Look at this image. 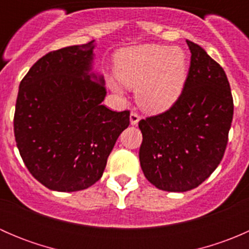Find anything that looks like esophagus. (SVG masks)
I'll return each mask as SVG.
<instances>
[{
    "label": "esophagus",
    "instance_id": "1",
    "mask_svg": "<svg viewBox=\"0 0 249 249\" xmlns=\"http://www.w3.org/2000/svg\"><path fill=\"white\" fill-rule=\"evenodd\" d=\"M140 119H141V117H140L139 114H137V113L132 112L131 114H130V124H131V125H137V124H139Z\"/></svg>",
    "mask_w": 249,
    "mask_h": 249
}]
</instances>
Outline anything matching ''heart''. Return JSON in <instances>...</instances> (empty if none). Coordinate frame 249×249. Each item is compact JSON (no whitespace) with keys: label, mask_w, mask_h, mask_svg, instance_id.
<instances>
[{"label":"heart","mask_w":249,"mask_h":249,"mask_svg":"<svg viewBox=\"0 0 249 249\" xmlns=\"http://www.w3.org/2000/svg\"><path fill=\"white\" fill-rule=\"evenodd\" d=\"M188 57L180 48L145 44L125 49L115 60V77L126 88H136L140 106L149 112L170 108L182 95L188 78ZM109 89L122 96L114 78Z\"/></svg>","instance_id":"1"}]
</instances>
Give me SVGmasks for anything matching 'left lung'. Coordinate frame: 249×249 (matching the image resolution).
<instances>
[{
  "mask_svg": "<svg viewBox=\"0 0 249 249\" xmlns=\"http://www.w3.org/2000/svg\"><path fill=\"white\" fill-rule=\"evenodd\" d=\"M192 57L179 99L166 112L139 123L145 178L165 192H188L218 167L233 115L229 80L205 49L187 41Z\"/></svg>",
  "mask_w": 249,
  "mask_h": 249,
  "instance_id": "8db88e82",
  "label": "left lung"
}]
</instances>
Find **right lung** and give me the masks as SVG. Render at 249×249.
I'll use <instances>...</instances> for the list:
<instances>
[{"label": "right lung", "instance_id": "right-lung-1", "mask_svg": "<svg viewBox=\"0 0 249 249\" xmlns=\"http://www.w3.org/2000/svg\"><path fill=\"white\" fill-rule=\"evenodd\" d=\"M95 41L48 53L19 85L17 147L30 173L55 192H78L102 177L129 126L130 112L101 105L104 76L92 71Z\"/></svg>", "mask_w": 249, "mask_h": 249}]
</instances>
